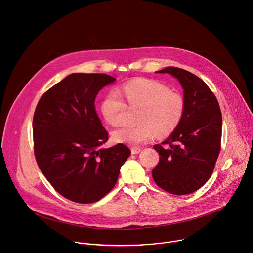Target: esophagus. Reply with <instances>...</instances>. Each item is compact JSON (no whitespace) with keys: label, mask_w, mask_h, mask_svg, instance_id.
Instances as JSON below:
<instances>
[{"label":"esophagus","mask_w":253,"mask_h":253,"mask_svg":"<svg viewBox=\"0 0 253 253\" xmlns=\"http://www.w3.org/2000/svg\"><path fill=\"white\" fill-rule=\"evenodd\" d=\"M140 151H141V148H139V147H132L131 148L132 154H138Z\"/></svg>","instance_id":"obj_1"}]
</instances>
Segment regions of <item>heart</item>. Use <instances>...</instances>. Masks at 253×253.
Returning a JSON list of instances; mask_svg holds the SVG:
<instances>
[{"instance_id":"b5f03b06","label":"heart","mask_w":253,"mask_h":253,"mask_svg":"<svg viewBox=\"0 0 253 253\" xmlns=\"http://www.w3.org/2000/svg\"><path fill=\"white\" fill-rule=\"evenodd\" d=\"M119 91L130 107H139L140 109L136 115L138 125L125 126L113 132L112 136L116 142L137 145L151 140L156 133L166 136L183 118V97L157 81L134 79L125 83ZM101 109L108 123L118 126L126 110V104L119 92L111 91L104 98Z\"/></svg>"}]
</instances>
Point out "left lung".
<instances>
[{"label": "left lung", "instance_id": "left-lung-1", "mask_svg": "<svg viewBox=\"0 0 253 253\" xmlns=\"http://www.w3.org/2000/svg\"><path fill=\"white\" fill-rule=\"evenodd\" d=\"M157 73L178 79L184 90L185 111L170 136L154 145L159 162L152 176L160 188L171 194H189L202 187L214 170L221 146V111L213 92L196 75L176 67Z\"/></svg>", "mask_w": 253, "mask_h": 253}]
</instances>
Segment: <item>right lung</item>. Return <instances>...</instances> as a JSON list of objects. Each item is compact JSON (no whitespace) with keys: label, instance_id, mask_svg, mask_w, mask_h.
I'll use <instances>...</instances> for the list:
<instances>
[{"label":"right lung","instance_id":"obj_1","mask_svg":"<svg viewBox=\"0 0 253 253\" xmlns=\"http://www.w3.org/2000/svg\"><path fill=\"white\" fill-rule=\"evenodd\" d=\"M116 79L106 74L73 73L39 100L33 118L34 152L54 189L77 203H93L115 186L130 149L108 141L95 109L99 91Z\"/></svg>","mask_w":253,"mask_h":253}]
</instances>
